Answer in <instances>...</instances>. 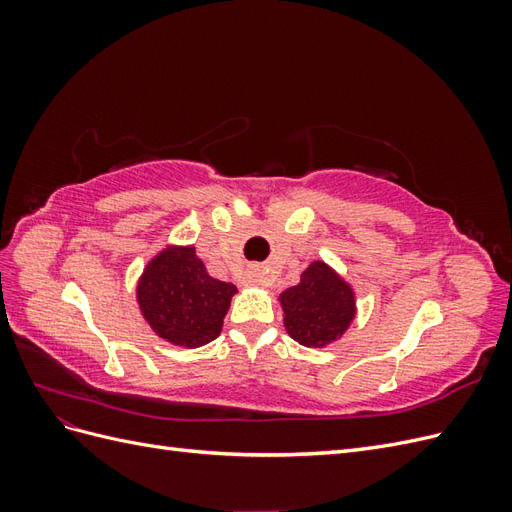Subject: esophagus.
Wrapping results in <instances>:
<instances>
[{"label": "esophagus", "instance_id": "obj_1", "mask_svg": "<svg viewBox=\"0 0 512 512\" xmlns=\"http://www.w3.org/2000/svg\"><path fill=\"white\" fill-rule=\"evenodd\" d=\"M250 282H252V284H260V280H258V275H256V273L250 277Z\"/></svg>", "mask_w": 512, "mask_h": 512}]
</instances>
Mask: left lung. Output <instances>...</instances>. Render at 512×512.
Wrapping results in <instances>:
<instances>
[{
	"mask_svg": "<svg viewBox=\"0 0 512 512\" xmlns=\"http://www.w3.org/2000/svg\"><path fill=\"white\" fill-rule=\"evenodd\" d=\"M288 335L307 348H322L342 337L356 314L354 292L327 262L316 260L301 282L280 294Z\"/></svg>",
	"mask_w": 512,
	"mask_h": 512,
	"instance_id": "8db88e82",
	"label": "left lung"
}]
</instances>
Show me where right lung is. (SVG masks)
Listing matches in <instances>:
<instances>
[{"mask_svg":"<svg viewBox=\"0 0 512 512\" xmlns=\"http://www.w3.org/2000/svg\"><path fill=\"white\" fill-rule=\"evenodd\" d=\"M237 288L211 277L194 245H168L147 267L136 286L143 318L173 346L200 348L220 335Z\"/></svg>","mask_w":512,"mask_h":512,"instance_id":"add662e5","label":"right lung"}]
</instances>
